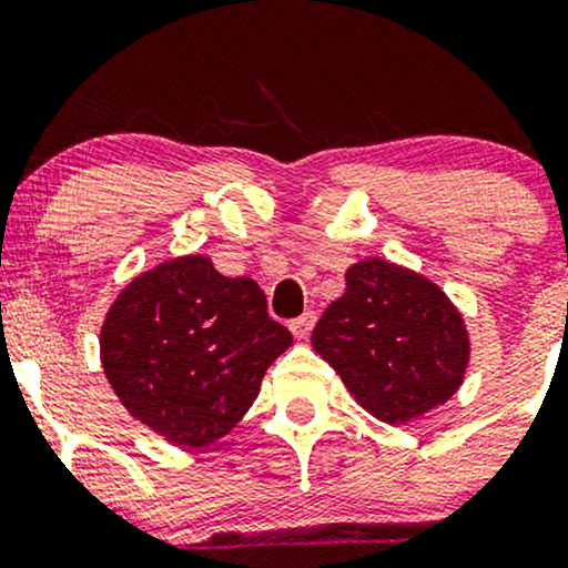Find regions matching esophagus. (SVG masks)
<instances>
[{
    "instance_id": "34e87169",
    "label": "esophagus",
    "mask_w": 568,
    "mask_h": 568,
    "mask_svg": "<svg viewBox=\"0 0 568 568\" xmlns=\"http://www.w3.org/2000/svg\"><path fill=\"white\" fill-rule=\"evenodd\" d=\"M315 323H317L315 312H304L302 317H296V321L288 323V328H291V334L296 336V338H306V336L312 334V328H315Z\"/></svg>"
}]
</instances>
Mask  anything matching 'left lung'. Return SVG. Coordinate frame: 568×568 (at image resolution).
Instances as JSON below:
<instances>
[{"label": "left lung", "instance_id": "8db88e82", "mask_svg": "<svg viewBox=\"0 0 568 568\" xmlns=\"http://www.w3.org/2000/svg\"><path fill=\"white\" fill-rule=\"evenodd\" d=\"M347 288L312 331V347L376 419L408 425L465 379L470 334L433 280L384 258L347 270Z\"/></svg>", "mask_w": 568, "mask_h": 568}]
</instances>
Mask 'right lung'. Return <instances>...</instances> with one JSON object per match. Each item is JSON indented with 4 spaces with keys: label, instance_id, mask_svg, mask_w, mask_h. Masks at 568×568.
Segmentation results:
<instances>
[{
    "label": "right lung",
    "instance_id": "right-lung-1",
    "mask_svg": "<svg viewBox=\"0 0 568 568\" xmlns=\"http://www.w3.org/2000/svg\"><path fill=\"white\" fill-rule=\"evenodd\" d=\"M291 344L256 280L224 277L194 253L122 288L101 325V366L133 419L173 446L202 448L243 419Z\"/></svg>",
    "mask_w": 568,
    "mask_h": 568
}]
</instances>
